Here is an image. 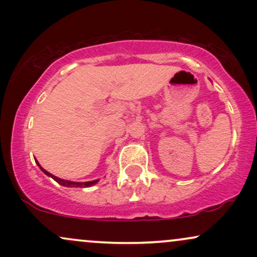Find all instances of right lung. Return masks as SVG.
<instances>
[{
  "mask_svg": "<svg viewBox=\"0 0 257 257\" xmlns=\"http://www.w3.org/2000/svg\"><path fill=\"white\" fill-rule=\"evenodd\" d=\"M36 163H37V166L40 167V169L42 170V172L46 174L47 176H49V178L55 180V181H57L59 185L65 186V187H90V186L98 184V182H99V179L98 180H93V181H85V182H76V181H70V180L60 179V178H58V176H55V175H53V174L48 173L46 169H43V168L41 167V164L38 163L37 161H36Z\"/></svg>",
  "mask_w": 257,
  "mask_h": 257,
  "instance_id": "right-lung-1",
  "label": "right lung"
}]
</instances>
